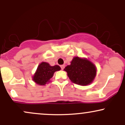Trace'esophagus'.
I'll use <instances>...</instances> for the list:
<instances>
[{
  "label": "esophagus",
  "instance_id": "34e87169",
  "mask_svg": "<svg viewBox=\"0 0 125 125\" xmlns=\"http://www.w3.org/2000/svg\"><path fill=\"white\" fill-rule=\"evenodd\" d=\"M61 67L62 70H63L64 68V64H62V65H61Z\"/></svg>",
  "mask_w": 125,
  "mask_h": 125
}]
</instances>
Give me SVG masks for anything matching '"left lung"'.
Instances as JSON below:
<instances>
[{
    "instance_id": "1",
    "label": "left lung",
    "mask_w": 125,
    "mask_h": 125,
    "mask_svg": "<svg viewBox=\"0 0 125 125\" xmlns=\"http://www.w3.org/2000/svg\"><path fill=\"white\" fill-rule=\"evenodd\" d=\"M64 70L73 83L81 86L91 83L96 74V67L93 63L79 57L73 58L71 64L67 65Z\"/></svg>"
}]
</instances>
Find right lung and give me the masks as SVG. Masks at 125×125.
I'll return each mask as SVG.
<instances>
[{
    "label": "right lung",
    "mask_w": 125,
    "mask_h": 125,
    "mask_svg": "<svg viewBox=\"0 0 125 125\" xmlns=\"http://www.w3.org/2000/svg\"><path fill=\"white\" fill-rule=\"evenodd\" d=\"M58 65L52 66L48 63L43 62L38 66L35 74L33 76V81L39 85H44L50 82L56 71L61 70Z\"/></svg>",
    "instance_id": "1"
}]
</instances>
